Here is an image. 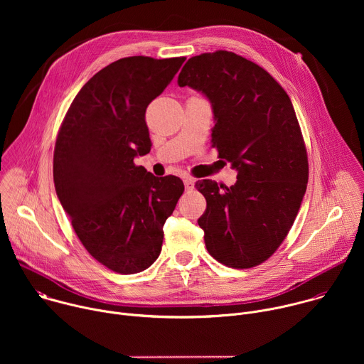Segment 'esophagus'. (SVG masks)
<instances>
[{"label": "esophagus", "mask_w": 364, "mask_h": 364, "mask_svg": "<svg viewBox=\"0 0 364 364\" xmlns=\"http://www.w3.org/2000/svg\"><path fill=\"white\" fill-rule=\"evenodd\" d=\"M183 181H184V187L187 191L194 188V180L191 177H183Z\"/></svg>", "instance_id": "34e87169"}]
</instances>
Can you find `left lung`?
Listing matches in <instances>:
<instances>
[{"label": "left lung", "mask_w": 364, "mask_h": 364, "mask_svg": "<svg viewBox=\"0 0 364 364\" xmlns=\"http://www.w3.org/2000/svg\"><path fill=\"white\" fill-rule=\"evenodd\" d=\"M177 82L209 99L213 146L237 171L232 187L196 183L207 201L197 220L205 247L229 268L262 264L288 235L308 183L292 102L265 69L226 50L188 59Z\"/></svg>", "instance_id": "obj_1"}]
</instances>
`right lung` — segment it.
<instances>
[{"label":"right lung","instance_id":"1","mask_svg":"<svg viewBox=\"0 0 364 364\" xmlns=\"http://www.w3.org/2000/svg\"><path fill=\"white\" fill-rule=\"evenodd\" d=\"M184 60L132 56L103 68L76 95L58 135V197L85 249L118 274L155 262L163 226L184 191L178 177L134 164L151 149L146 107Z\"/></svg>","mask_w":364,"mask_h":364}]
</instances>
